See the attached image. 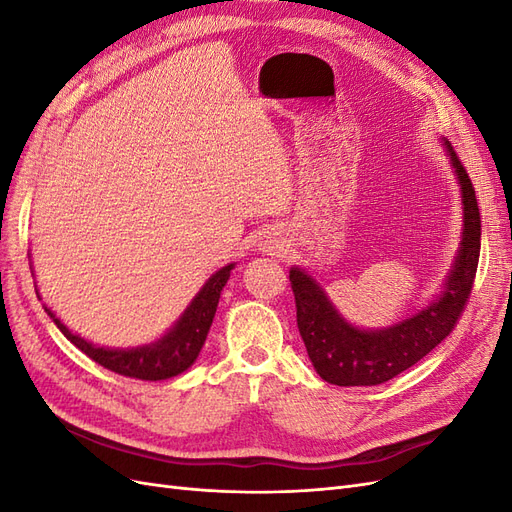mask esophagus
Masks as SVG:
<instances>
[{
    "label": "esophagus",
    "mask_w": 512,
    "mask_h": 512,
    "mask_svg": "<svg viewBox=\"0 0 512 512\" xmlns=\"http://www.w3.org/2000/svg\"><path fill=\"white\" fill-rule=\"evenodd\" d=\"M265 247H267V252H273V250H277V247H280V245H277V243H267Z\"/></svg>",
    "instance_id": "1"
}]
</instances>
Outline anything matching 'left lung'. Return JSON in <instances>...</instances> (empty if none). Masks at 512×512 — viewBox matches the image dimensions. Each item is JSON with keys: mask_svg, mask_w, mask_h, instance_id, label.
Instances as JSON below:
<instances>
[{"mask_svg": "<svg viewBox=\"0 0 512 512\" xmlns=\"http://www.w3.org/2000/svg\"><path fill=\"white\" fill-rule=\"evenodd\" d=\"M442 147L459 183L463 228L459 250L442 290L423 309L384 329L354 327L337 312L327 290L312 273L297 265L290 267L299 333L309 361L324 382L374 386L395 378L436 348L453 331L463 312L478 267L480 213L466 168L446 138H442Z\"/></svg>", "mask_w": 512, "mask_h": 512, "instance_id": "1", "label": "left lung"}]
</instances>
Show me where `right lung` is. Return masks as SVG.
I'll list each match as a JSON object with an SVG mask.
<instances>
[{
    "label": "right lung",
    "mask_w": 512,
    "mask_h": 512,
    "mask_svg": "<svg viewBox=\"0 0 512 512\" xmlns=\"http://www.w3.org/2000/svg\"><path fill=\"white\" fill-rule=\"evenodd\" d=\"M232 269H235V262H230V265L215 271L205 282V286L198 290L192 303L185 307V312L179 316L173 327H170L162 337H158L156 342H149L143 346H98L94 342H89V339L72 333L49 307L44 305V309L57 324V329L64 333L76 348L83 350L89 359H94L102 367L115 371V374L138 380H168L183 374V371L192 367L198 359L213 324L215 309H218L220 303V294L228 282ZM36 294L40 299L38 290Z\"/></svg>",
    "instance_id": "obj_1"
}]
</instances>
